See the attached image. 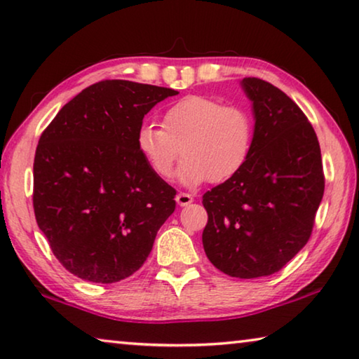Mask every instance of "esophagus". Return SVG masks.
<instances>
[{"label":"esophagus","instance_id":"34e87169","mask_svg":"<svg viewBox=\"0 0 359 359\" xmlns=\"http://www.w3.org/2000/svg\"><path fill=\"white\" fill-rule=\"evenodd\" d=\"M175 201H177L179 206H189V204L193 201V196L190 193H179L177 196H175Z\"/></svg>","mask_w":359,"mask_h":359}]
</instances>
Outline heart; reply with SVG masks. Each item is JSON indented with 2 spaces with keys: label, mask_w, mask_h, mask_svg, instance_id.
<instances>
[{
  "label": "heart",
  "mask_w": 359,
  "mask_h": 359,
  "mask_svg": "<svg viewBox=\"0 0 359 359\" xmlns=\"http://www.w3.org/2000/svg\"><path fill=\"white\" fill-rule=\"evenodd\" d=\"M252 142L254 121L248 110L204 95L177 100L163 113L161 128L144 124L135 135L142 158L161 179L172 175L182 151L179 179L191 187L235 177L248 163Z\"/></svg>",
  "instance_id": "obj_1"
}]
</instances>
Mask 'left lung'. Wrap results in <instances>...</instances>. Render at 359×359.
Returning <instances> with one entry per match:
<instances>
[{"mask_svg": "<svg viewBox=\"0 0 359 359\" xmlns=\"http://www.w3.org/2000/svg\"><path fill=\"white\" fill-rule=\"evenodd\" d=\"M241 86L254 108V142L235 177L203 195V246L225 275L280 271L310 240L324 193L320 142L295 102L260 78Z\"/></svg>", "mask_w": 359, "mask_h": 359, "instance_id": "1", "label": "left lung"}]
</instances>
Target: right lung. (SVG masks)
I'll list each match as a JSON object with an SVG mask.
<instances>
[{"instance_id":"1","label":"right lung","mask_w":359,"mask_h":359,"mask_svg":"<svg viewBox=\"0 0 359 359\" xmlns=\"http://www.w3.org/2000/svg\"><path fill=\"white\" fill-rule=\"evenodd\" d=\"M179 94L104 79L60 108L39 137L33 209L55 259L84 281L110 284L137 271L175 209V190L135 147L144 116Z\"/></svg>"}]
</instances>
